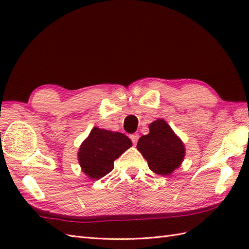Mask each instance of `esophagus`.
I'll use <instances>...</instances> for the list:
<instances>
[{"label":"esophagus","mask_w":249,"mask_h":249,"mask_svg":"<svg viewBox=\"0 0 249 249\" xmlns=\"http://www.w3.org/2000/svg\"><path fill=\"white\" fill-rule=\"evenodd\" d=\"M129 137H130L131 141H133V143H134V144H137V142H138V140H139V135L133 134V135H130Z\"/></svg>","instance_id":"obj_1"}]
</instances>
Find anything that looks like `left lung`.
Segmentation results:
<instances>
[{
    "mask_svg": "<svg viewBox=\"0 0 249 249\" xmlns=\"http://www.w3.org/2000/svg\"><path fill=\"white\" fill-rule=\"evenodd\" d=\"M150 133L140 137L137 149L149 168L160 176H170L185 157V146L165 120L157 119L149 125Z\"/></svg>",
    "mask_w": 249,
    "mask_h": 249,
    "instance_id": "8db88e82",
    "label": "left lung"
}]
</instances>
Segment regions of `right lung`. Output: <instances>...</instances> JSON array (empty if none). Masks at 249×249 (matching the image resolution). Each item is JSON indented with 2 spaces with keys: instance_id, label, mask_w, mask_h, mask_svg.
<instances>
[{
  "instance_id": "1",
  "label": "right lung",
  "mask_w": 249,
  "mask_h": 249,
  "mask_svg": "<svg viewBox=\"0 0 249 249\" xmlns=\"http://www.w3.org/2000/svg\"><path fill=\"white\" fill-rule=\"evenodd\" d=\"M131 145L124 134L94 127L79 147V165L89 178L99 179L112 171L114 160Z\"/></svg>"
}]
</instances>
